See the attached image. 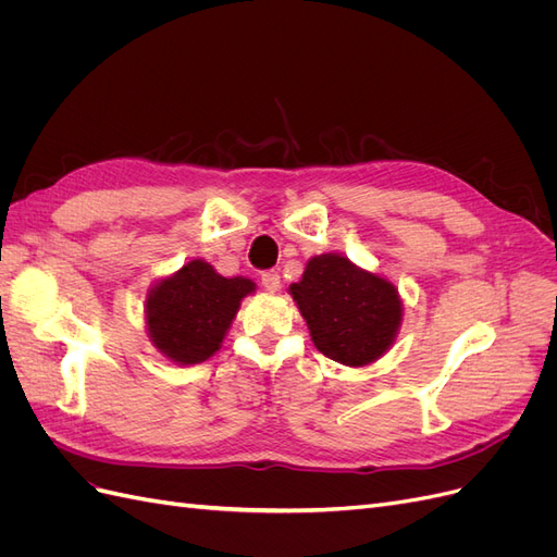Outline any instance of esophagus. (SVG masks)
I'll use <instances>...</instances> for the list:
<instances>
[{"label": "esophagus", "instance_id": "esophagus-1", "mask_svg": "<svg viewBox=\"0 0 557 557\" xmlns=\"http://www.w3.org/2000/svg\"><path fill=\"white\" fill-rule=\"evenodd\" d=\"M262 288H264L267 293H278V288H281V276H278V272H264V274H262Z\"/></svg>", "mask_w": 557, "mask_h": 557}]
</instances>
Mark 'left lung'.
Segmentation results:
<instances>
[{
	"instance_id": "8db88e82",
	"label": "left lung",
	"mask_w": 557,
	"mask_h": 557,
	"mask_svg": "<svg viewBox=\"0 0 557 557\" xmlns=\"http://www.w3.org/2000/svg\"><path fill=\"white\" fill-rule=\"evenodd\" d=\"M307 320L313 346L346 367L381 360L395 344L404 301L397 285L342 252L313 256L288 290Z\"/></svg>"
}]
</instances>
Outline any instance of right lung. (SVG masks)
<instances>
[{
	"instance_id": "1",
	"label": "right lung",
	"mask_w": 557,
	"mask_h": 557,
	"mask_svg": "<svg viewBox=\"0 0 557 557\" xmlns=\"http://www.w3.org/2000/svg\"><path fill=\"white\" fill-rule=\"evenodd\" d=\"M258 290L246 276H223L201 258L160 276L146 293L144 320L150 344L178 367L207 362L223 346L242 301Z\"/></svg>"
}]
</instances>
